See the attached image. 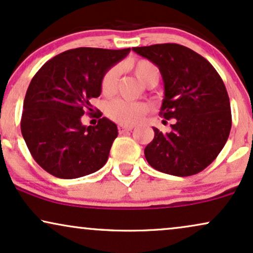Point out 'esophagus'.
<instances>
[{"mask_svg":"<svg viewBox=\"0 0 253 253\" xmlns=\"http://www.w3.org/2000/svg\"><path fill=\"white\" fill-rule=\"evenodd\" d=\"M133 129V126H119V132L124 133V132H129V130Z\"/></svg>","mask_w":253,"mask_h":253,"instance_id":"obj_1","label":"esophagus"}]
</instances>
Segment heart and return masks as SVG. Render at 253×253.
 Segmentation results:
<instances>
[{
	"mask_svg": "<svg viewBox=\"0 0 253 253\" xmlns=\"http://www.w3.org/2000/svg\"><path fill=\"white\" fill-rule=\"evenodd\" d=\"M127 68L133 72V74L139 79L141 84L146 86L156 84L159 80L158 68L148 60H136L127 62ZM119 68L112 67L103 74L101 79V93L103 95H112L118 86ZM148 107L144 103L133 102L124 99H115L107 102L105 107V113L111 120L120 125H134L141 120Z\"/></svg>",
	"mask_w": 253,
	"mask_h": 253,
	"instance_id": "obj_1",
	"label": "heart"
}]
</instances>
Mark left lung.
<instances>
[{"label": "left lung", "mask_w": 253, "mask_h": 253, "mask_svg": "<svg viewBox=\"0 0 253 253\" xmlns=\"http://www.w3.org/2000/svg\"><path fill=\"white\" fill-rule=\"evenodd\" d=\"M159 67L165 97L160 115L174 119L164 134L153 127L146 146L147 163L166 174L188 176L205 169L229 138L232 117L229 94L220 75L205 57L176 43L132 48Z\"/></svg>", "instance_id": "1"}]
</instances>
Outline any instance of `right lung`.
<instances>
[{
    "label": "right lung",
    "instance_id": "right-lung-1",
    "mask_svg": "<svg viewBox=\"0 0 253 253\" xmlns=\"http://www.w3.org/2000/svg\"><path fill=\"white\" fill-rule=\"evenodd\" d=\"M129 51L130 48L69 49L47 61L32 79L21 132L32 157L49 174L75 179L106 164L118 136L117 125L101 118L96 126L86 127L81 117L86 109L93 111L89 101L101 94L103 74Z\"/></svg>",
    "mask_w": 253,
    "mask_h": 253
}]
</instances>
